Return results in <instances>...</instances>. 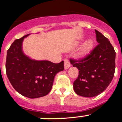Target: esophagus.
<instances>
[{"label": "esophagus", "instance_id": "1", "mask_svg": "<svg viewBox=\"0 0 122 122\" xmlns=\"http://www.w3.org/2000/svg\"><path fill=\"white\" fill-rule=\"evenodd\" d=\"M64 66H65V68L68 69L71 66V64H70V62L69 61V60L68 59H65L64 60Z\"/></svg>", "mask_w": 122, "mask_h": 122}]
</instances>
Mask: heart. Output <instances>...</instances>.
<instances>
[{
  "mask_svg": "<svg viewBox=\"0 0 122 122\" xmlns=\"http://www.w3.org/2000/svg\"><path fill=\"white\" fill-rule=\"evenodd\" d=\"M92 47H93V42L91 40H89V41H87L84 44L83 48H82L80 54H79L80 56L83 57L88 55V54L91 52V51L92 50Z\"/></svg>",
  "mask_w": 122,
  "mask_h": 122,
  "instance_id": "b5f03b06",
  "label": "heart"
}]
</instances>
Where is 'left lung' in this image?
Segmentation results:
<instances>
[{"mask_svg": "<svg viewBox=\"0 0 122 122\" xmlns=\"http://www.w3.org/2000/svg\"><path fill=\"white\" fill-rule=\"evenodd\" d=\"M98 45L85 57L70 59L77 67L79 76L73 87L77 95L85 97L98 96L105 90L112 81L116 68V51L107 37L95 30Z\"/></svg>", "mask_w": 122, "mask_h": 122, "instance_id": "1", "label": "left lung"}]
</instances>
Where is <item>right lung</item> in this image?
Segmentation results:
<instances>
[{
  "label": "right lung",
  "instance_id": "1",
  "mask_svg": "<svg viewBox=\"0 0 122 122\" xmlns=\"http://www.w3.org/2000/svg\"><path fill=\"white\" fill-rule=\"evenodd\" d=\"M29 34L15 40L10 46L5 66L8 78L15 91L25 97L35 99L50 92L56 74L64 70V62L37 61L25 55L22 42Z\"/></svg>",
  "mask_w": 122,
  "mask_h": 122
}]
</instances>
